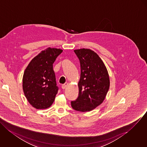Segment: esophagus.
Returning <instances> with one entry per match:
<instances>
[{"label": "esophagus", "mask_w": 147, "mask_h": 147, "mask_svg": "<svg viewBox=\"0 0 147 147\" xmlns=\"http://www.w3.org/2000/svg\"><path fill=\"white\" fill-rule=\"evenodd\" d=\"M68 83H64V84H63L62 85V86H61V87H62V88L63 89H65L67 87V86H68Z\"/></svg>", "instance_id": "34e87169"}]
</instances>
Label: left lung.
<instances>
[{
  "label": "left lung",
  "instance_id": "left-lung-1",
  "mask_svg": "<svg viewBox=\"0 0 147 147\" xmlns=\"http://www.w3.org/2000/svg\"><path fill=\"white\" fill-rule=\"evenodd\" d=\"M79 58L80 77L78 84L79 94L71 102L73 109L80 112L90 111L100 105L110 87V78L105 64L100 57L88 49L74 50Z\"/></svg>",
  "mask_w": 147,
  "mask_h": 147
}]
</instances>
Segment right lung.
Segmentation results:
<instances>
[{"instance_id": "1", "label": "right lung", "mask_w": 147, "mask_h": 147, "mask_svg": "<svg viewBox=\"0 0 147 147\" xmlns=\"http://www.w3.org/2000/svg\"><path fill=\"white\" fill-rule=\"evenodd\" d=\"M63 50L48 47L30 61L23 76V90L27 100L36 109L50 107L58 91L53 63Z\"/></svg>"}]
</instances>
